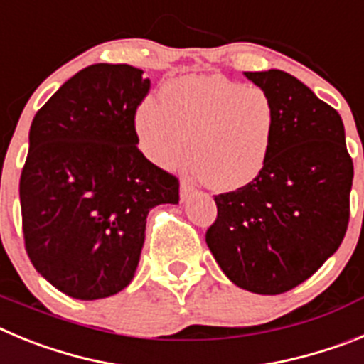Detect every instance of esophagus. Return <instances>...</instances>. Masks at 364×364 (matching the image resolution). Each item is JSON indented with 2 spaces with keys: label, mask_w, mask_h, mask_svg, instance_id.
Listing matches in <instances>:
<instances>
[{
  "label": "esophagus",
  "mask_w": 364,
  "mask_h": 364,
  "mask_svg": "<svg viewBox=\"0 0 364 364\" xmlns=\"http://www.w3.org/2000/svg\"><path fill=\"white\" fill-rule=\"evenodd\" d=\"M193 193H195V186H193V182H189L188 178L180 180V200L186 202L189 197H191Z\"/></svg>",
  "instance_id": "obj_1"
}]
</instances>
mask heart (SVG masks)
<instances>
[{"label":"heart","mask_w":364,"mask_h":364,"mask_svg":"<svg viewBox=\"0 0 364 364\" xmlns=\"http://www.w3.org/2000/svg\"><path fill=\"white\" fill-rule=\"evenodd\" d=\"M277 127V107L262 87L220 74L173 80L136 114L138 140L154 164L180 166L189 147L193 171L217 191L244 188L264 171Z\"/></svg>","instance_id":"heart-1"}]
</instances>
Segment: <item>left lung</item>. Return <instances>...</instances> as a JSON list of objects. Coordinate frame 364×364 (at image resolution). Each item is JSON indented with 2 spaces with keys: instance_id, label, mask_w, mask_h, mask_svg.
<instances>
[{
  "instance_id": "1",
  "label": "left lung",
  "mask_w": 364,
  "mask_h": 364,
  "mask_svg": "<svg viewBox=\"0 0 364 364\" xmlns=\"http://www.w3.org/2000/svg\"><path fill=\"white\" fill-rule=\"evenodd\" d=\"M244 74L273 98L277 136L252 184L215 195L205 242L233 284L279 295L310 279L345 239L353 164L332 105L284 70Z\"/></svg>"
}]
</instances>
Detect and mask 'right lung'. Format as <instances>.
<instances>
[{
    "mask_svg": "<svg viewBox=\"0 0 364 364\" xmlns=\"http://www.w3.org/2000/svg\"><path fill=\"white\" fill-rule=\"evenodd\" d=\"M142 69L95 63L36 112L19 178L25 250L54 288L111 297L134 277L149 210L178 204V178L138 149Z\"/></svg>",
    "mask_w": 364,
    "mask_h": 364,
    "instance_id": "right-lung-1",
    "label": "right lung"
}]
</instances>
